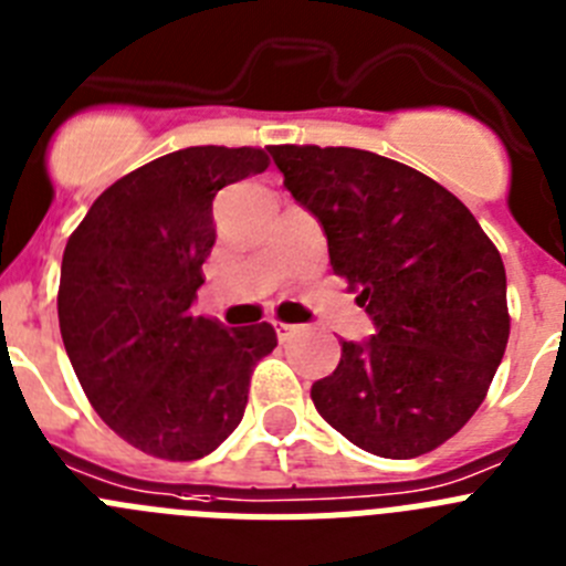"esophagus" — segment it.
<instances>
[{"instance_id":"34e87169","label":"esophagus","mask_w":566,"mask_h":566,"mask_svg":"<svg viewBox=\"0 0 566 566\" xmlns=\"http://www.w3.org/2000/svg\"><path fill=\"white\" fill-rule=\"evenodd\" d=\"M274 331H277V339H289V336L297 334L300 325H292V323H274Z\"/></svg>"}]
</instances>
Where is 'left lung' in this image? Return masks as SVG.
Wrapping results in <instances>:
<instances>
[{
	"label": "left lung",
	"instance_id": "8db88e82",
	"mask_svg": "<svg viewBox=\"0 0 566 566\" xmlns=\"http://www.w3.org/2000/svg\"><path fill=\"white\" fill-rule=\"evenodd\" d=\"M269 154L376 325L367 342H342L339 365L314 381L311 401L365 452H432L483 403L505 354L500 252L458 196L409 165L319 145H269Z\"/></svg>",
	"mask_w": 566,
	"mask_h": 566
}]
</instances>
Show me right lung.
I'll return each mask as SVG.
<instances>
[{"label":"right lung","mask_w":566,"mask_h":566,"mask_svg":"<svg viewBox=\"0 0 566 566\" xmlns=\"http://www.w3.org/2000/svg\"><path fill=\"white\" fill-rule=\"evenodd\" d=\"M261 148L196 145L103 190L64 249L59 325L103 421L145 454L199 460L247 409L252 367L272 354L269 323L224 328L193 314L216 243L212 199L263 174Z\"/></svg>","instance_id":"obj_1"}]
</instances>
